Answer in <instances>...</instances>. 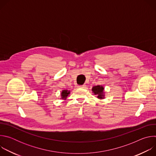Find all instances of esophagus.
Returning a JSON list of instances; mask_svg holds the SVG:
<instances>
[{"mask_svg":"<svg viewBox=\"0 0 156 156\" xmlns=\"http://www.w3.org/2000/svg\"><path fill=\"white\" fill-rule=\"evenodd\" d=\"M78 87H80V88H84V87H86V85L85 84L80 85V86H78Z\"/></svg>","mask_w":156,"mask_h":156,"instance_id":"34e87169","label":"esophagus"}]
</instances>
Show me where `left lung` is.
Segmentation results:
<instances>
[{
	"label": "left lung",
	"mask_w": 156,
	"mask_h": 156,
	"mask_svg": "<svg viewBox=\"0 0 156 156\" xmlns=\"http://www.w3.org/2000/svg\"><path fill=\"white\" fill-rule=\"evenodd\" d=\"M92 91L96 95H98V98L99 99H103L104 98V87L102 86H96L92 88Z\"/></svg>",
	"instance_id": "left-lung-1"
}]
</instances>
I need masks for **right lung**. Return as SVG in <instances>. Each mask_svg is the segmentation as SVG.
Returning a JSON list of instances; mask_svg holds the SVG:
<instances>
[{
    "mask_svg": "<svg viewBox=\"0 0 156 156\" xmlns=\"http://www.w3.org/2000/svg\"><path fill=\"white\" fill-rule=\"evenodd\" d=\"M70 94V91L68 90H63L62 91V93H61V96H62V99H66V97L68 96V95Z\"/></svg>",
    "mask_w": 156,
    "mask_h": 156,
    "instance_id": "obj_1",
    "label": "right lung"
}]
</instances>
